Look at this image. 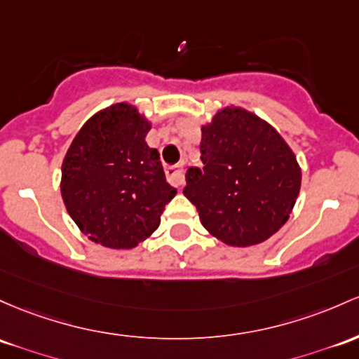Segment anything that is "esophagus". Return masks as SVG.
Returning a JSON list of instances; mask_svg holds the SVG:
<instances>
[{
  "instance_id": "esophagus-1",
  "label": "esophagus",
  "mask_w": 359,
  "mask_h": 359,
  "mask_svg": "<svg viewBox=\"0 0 359 359\" xmlns=\"http://www.w3.org/2000/svg\"><path fill=\"white\" fill-rule=\"evenodd\" d=\"M184 172H186V168L182 167V165H173V167H168L165 173H167V179L170 180L175 187H180L184 184Z\"/></svg>"
}]
</instances>
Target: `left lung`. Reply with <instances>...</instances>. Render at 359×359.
Listing matches in <instances>:
<instances>
[{
    "mask_svg": "<svg viewBox=\"0 0 359 359\" xmlns=\"http://www.w3.org/2000/svg\"><path fill=\"white\" fill-rule=\"evenodd\" d=\"M203 168L186 173L184 196L208 231L226 245L249 247L290 218L302 184L297 156L273 126L226 107L203 126Z\"/></svg>",
    "mask_w": 359,
    "mask_h": 359,
    "instance_id": "obj_1",
    "label": "left lung"
}]
</instances>
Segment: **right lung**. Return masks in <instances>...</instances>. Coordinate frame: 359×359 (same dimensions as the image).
Here are the masks:
<instances>
[{
	"label": "right lung",
	"instance_id": "1",
	"mask_svg": "<svg viewBox=\"0 0 359 359\" xmlns=\"http://www.w3.org/2000/svg\"><path fill=\"white\" fill-rule=\"evenodd\" d=\"M149 122L129 104L100 110L74 136L62 161L61 194L92 242L133 249L158 228L177 191L160 153L144 141Z\"/></svg>",
	"mask_w": 359,
	"mask_h": 359
}]
</instances>
